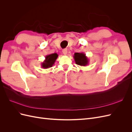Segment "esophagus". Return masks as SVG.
Segmentation results:
<instances>
[{"label": "esophagus", "mask_w": 132, "mask_h": 132, "mask_svg": "<svg viewBox=\"0 0 132 132\" xmlns=\"http://www.w3.org/2000/svg\"><path fill=\"white\" fill-rule=\"evenodd\" d=\"M62 52H63V53L64 54V55H67V49H63V51H62Z\"/></svg>", "instance_id": "34e87169"}]
</instances>
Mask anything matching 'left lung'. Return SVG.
I'll use <instances>...</instances> for the list:
<instances>
[{
    "label": "left lung",
    "instance_id": "8db88e82",
    "mask_svg": "<svg viewBox=\"0 0 132 132\" xmlns=\"http://www.w3.org/2000/svg\"><path fill=\"white\" fill-rule=\"evenodd\" d=\"M74 58L75 63L80 66H86L88 65L89 60L86 54L84 53H75L74 54Z\"/></svg>",
    "mask_w": 132,
    "mask_h": 132
}]
</instances>
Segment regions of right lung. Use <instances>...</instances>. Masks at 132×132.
I'll list each match as a JSON object with an SVG mask.
<instances>
[{"mask_svg":"<svg viewBox=\"0 0 132 132\" xmlns=\"http://www.w3.org/2000/svg\"><path fill=\"white\" fill-rule=\"evenodd\" d=\"M58 55L57 53H52L47 55L45 60L41 63V67L43 69H47L52 67L56 61Z\"/></svg>","mask_w":132,"mask_h":132,"instance_id":"obj_1","label":"right lung"}]
</instances>
